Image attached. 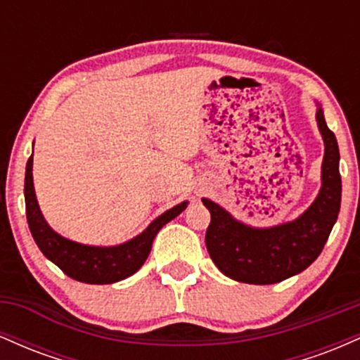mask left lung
Returning <instances> with one entry per match:
<instances>
[{"label": "left lung", "mask_w": 360, "mask_h": 360, "mask_svg": "<svg viewBox=\"0 0 360 360\" xmlns=\"http://www.w3.org/2000/svg\"><path fill=\"white\" fill-rule=\"evenodd\" d=\"M316 123L325 143L321 188L298 218L264 229L250 226L208 198L201 200L212 213L206 249L226 278L247 284L281 283L311 266L323 250L340 212V152L320 103H316Z\"/></svg>", "instance_id": "left-lung-1"}]
</instances>
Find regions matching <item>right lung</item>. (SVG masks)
Returning a JSON list of instances; mask_svg holds the SVG:
<instances>
[{"label":"right lung","instance_id":"obj_1","mask_svg":"<svg viewBox=\"0 0 360 360\" xmlns=\"http://www.w3.org/2000/svg\"><path fill=\"white\" fill-rule=\"evenodd\" d=\"M34 154L25 169V205L32 237L42 254L69 278L86 284H111L135 274L150 254L155 235L166 223L183 213L188 201L172 206L130 240L118 245H88L62 237L51 229L40 212L34 188Z\"/></svg>","mask_w":360,"mask_h":360}]
</instances>
